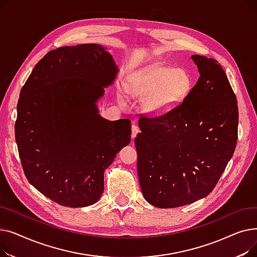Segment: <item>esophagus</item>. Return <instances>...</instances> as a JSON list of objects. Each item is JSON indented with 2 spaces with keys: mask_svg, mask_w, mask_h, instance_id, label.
I'll return each mask as SVG.
<instances>
[{
  "mask_svg": "<svg viewBox=\"0 0 257 257\" xmlns=\"http://www.w3.org/2000/svg\"><path fill=\"white\" fill-rule=\"evenodd\" d=\"M139 132H140V130H139L138 126L132 125V127H131V138H132V139H136V138H137V134H138Z\"/></svg>",
  "mask_w": 257,
  "mask_h": 257,
  "instance_id": "1",
  "label": "esophagus"
}]
</instances>
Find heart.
Instances as JSON below:
<instances>
[{
  "label": "heart",
  "mask_w": 257,
  "mask_h": 257,
  "mask_svg": "<svg viewBox=\"0 0 257 257\" xmlns=\"http://www.w3.org/2000/svg\"><path fill=\"white\" fill-rule=\"evenodd\" d=\"M192 87V79L186 71L170 66H159L139 73L127 79L126 90L133 98L145 99L146 108L153 113H164L177 107ZM118 100L125 103L124 94Z\"/></svg>",
  "instance_id": "1"
}]
</instances>
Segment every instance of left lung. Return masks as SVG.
I'll list each match as a JSON object with an SVG mask.
<instances>
[{
	"label": "left lung",
	"mask_w": 257,
	"mask_h": 257,
	"mask_svg": "<svg viewBox=\"0 0 257 257\" xmlns=\"http://www.w3.org/2000/svg\"><path fill=\"white\" fill-rule=\"evenodd\" d=\"M200 77L182 103L158 116L143 115L134 143L145 199L174 208L206 197L237 142L235 93L220 63L193 55Z\"/></svg>",
	"instance_id": "1"
}]
</instances>
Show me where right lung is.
<instances>
[{
    "label": "right lung",
    "instance_id": "obj_1",
    "mask_svg": "<svg viewBox=\"0 0 257 257\" xmlns=\"http://www.w3.org/2000/svg\"><path fill=\"white\" fill-rule=\"evenodd\" d=\"M117 67L97 44L62 47L40 59L22 87L16 141L22 167L38 192L84 207L104 191V171L131 141L128 118L107 120L96 102Z\"/></svg>",
    "mask_w": 257,
    "mask_h": 257
}]
</instances>
